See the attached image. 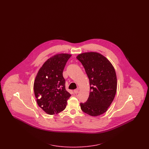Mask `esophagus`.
Instances as JSON below:
<instances>
[{"mask_svg":"<svg viewBox=\"0 0 149 149\" xmlns=\"http://www.w3.org/2000/svg\"><path fill=\"white\" fill-rule=\"evenodd\" d=\"M78 92H79V89H75V90L74 91V93L75 94H78Z\"/></svg>","mask_w":149,"mask_h":149,"instance_id":"1","label":"esophagus"}]
</instances>
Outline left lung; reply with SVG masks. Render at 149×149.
<instances>
[{"instance_id": "obj_1", "label": "left lung", "mask_w": 149, "mask_h": 149, "mask_svg": "<svg viewBox=\"0 0 149 149\" xmlns=\"http://www.w3.org/2000/svg\"><path fill=\"white\" fill-rule=\"evenodd\" d=\"M77 58L84 66L89 80L90 93L81 109L91 116L105 113L117 92V80L113 66L102 54L90 52L78 55Z\"/></svg>"}]
</instances>
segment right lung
<instances>
[{
	"label": "right lung",
	"mask_w": 149,
	"mask_h": 149,
	"mask_svg": "<svg viewBox=\"0 0 149 149\" xmlns=\"http://www.w3.org/2000/svg\"><path fill=\"white\" fill-rule=\"evenodd\" d=\"M71 54H58L51 57L38 71L33 84L37 103L50 115L64 111L71 94L65 89L63 72Z\"/></svg>",
	"instance_id": "1"
}]
</instances>
